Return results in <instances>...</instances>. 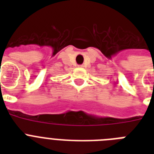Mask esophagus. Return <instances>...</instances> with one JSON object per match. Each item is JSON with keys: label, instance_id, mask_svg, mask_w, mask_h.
I'll return each instance as SVG.
<instances>
[{"label": "esophagus", "instance_id": "1", "mask_svg": "<svg viewBox=\"0 0 154 154\" xmlns=\"http://www.w3.org/2000/svg\"><path fill=\"white\" fill-rule=\"evenodd\" d=\"M78 67H82V65H78Z\"/></svg>", "mask_w": 154, "mask_h": 154}]
</instances>
